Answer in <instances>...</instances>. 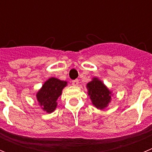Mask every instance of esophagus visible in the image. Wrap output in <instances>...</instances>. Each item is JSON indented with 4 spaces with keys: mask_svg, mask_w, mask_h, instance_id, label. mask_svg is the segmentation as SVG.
Returning a JSON list of instances; mask_svg holds the SVG:
<instances>
[{
    "mask_svg": "<svg viewBox=\"0 0 152 152\" xmlns=\"http://www.w3.org/2000/svg\"><path fill=\"white\" fill-rule=\"evenodd\" d=\"M78 84H79L78 80H73V81H72V84H73L74 86H77V85H78Z\"/></svg>",
    "mask_w": 152,
    "mask_h": 152,
    "instance_id": "34e87169",
    "label": "esophagus"
}]
</instances>
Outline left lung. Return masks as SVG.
<instances>
[{
	"instance_id": "1",
	"label": "left lung",
	"mask_w": 152,
	"mask_h": 152,
	"mask_svg": "<svg viewBox=\"0 0 152 152\" xmlns=\"http://www.w3.org/2000/svg\"><path fill=\"white\" fill-rule=\"evenodd\" d=\"M86 88L91 103L96 109L103 110L108 107L112 100L113 94L100 79L94 77L87 84Z\"/></svg>"
}]
</instances>
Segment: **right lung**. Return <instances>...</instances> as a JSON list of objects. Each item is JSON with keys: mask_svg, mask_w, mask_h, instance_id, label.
<instances>
[{"mask_svg": "<svg viewBox=\"0 0 152 152\" xmlns=\"http://www.w3.org/2000/svg\"><path fill=\"white\" fill-rule=\"evenodd\" d=\"M68 82L52 77L45 80L42 88L36 93V100L40 108L47 113H52L58 106V98L62 94V90Z\"/></svg>", "mask_w": 152, "mask_h": 152, "instance_id": "obj_1", "label": "right lung"}]
</instances>
